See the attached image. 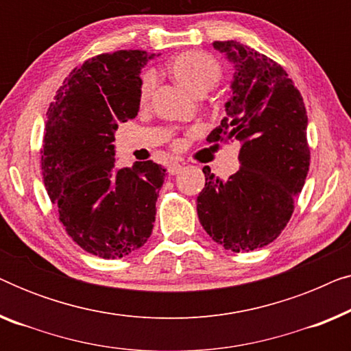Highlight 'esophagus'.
Instances as JSON below:
<instances>
[{
	"instance_id": "esophagus-1",
	"label": "esophagus",
	"mask_w": 351,
	"mask_h": 351,
	"mask_svg": "<svg viewBox=\"0 0 351 351\" xmlns=\"http://www.w3.org/2000/svg\"><path fill=\"white\" fill-rule=\"evenodd\" d=\"M182 167H184V166H182L180 162L174 161V162H171L169 166H167V172H169L171 176H176V174H179V172L182 171Z\"/></svg>"
}]
</instances>
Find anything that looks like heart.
<instances>
[{
    "label": "heart",
    "instance_id": "obj_1",
    "mask_svg": "<svg viewBox=\"0 0 351 351\" xmlns=\"http://www.w3.org/2000/svg\"><path fill=\"white\" fill-rule=\"evenodd\" d=\"M169 73L182 88L195 95H203L214 88L222 80L223 69L217 59L203 51H186L174 57L167 65ZM156 86L155 71H147L142 75L138 97L142 105L150 100Z\"/></svg>",
    "mask_w": 351,
    "mask_h": 351
}]
</instances>
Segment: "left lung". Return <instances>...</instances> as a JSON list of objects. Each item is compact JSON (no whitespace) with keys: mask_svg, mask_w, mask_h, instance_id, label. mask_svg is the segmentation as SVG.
I'll list each match as a JSON object with an SVG mask.
<instances>
[{"mask_svg":"<svg viewBox=\"0 0 351 351\" xmlns=\"http://www.w3.org/2000/svg\"><path fill=\"white\" fill-rule=\"evenodd\" d=\"M234 64L227 117L208 143L238 142V172L222 180L203 172L199 222L215 243L249 252L280 237L294 213L310 166L304 99L281 65L238 41H214Z\"/></svg>","mask_w":351,"mask_h":351,"instance_id":"1","label":"left lung"}]
</instances>
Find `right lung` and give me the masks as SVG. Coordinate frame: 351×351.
I'll list each match as a JSON object with an SVG mask.
<instances>
[{
  "label": "right lung",
  "instance_id": "right-lung-1",
  "mask_svg": "<svg viewBox=\"0 0 351 351\" xmlns=\"http://www.w3.org/2000/svg\"><path fill=\"white\" fill-rule=\"evenodd\" d=\"M155 54L105 52L75 66L47 108L41 171L69 237L86 252L121 258L150 238L166 169L114 167V131L137 117L141 69Z\"/></svg>",
  "mask_w": 351,
  "mask_h": 351
}]
</instances>
